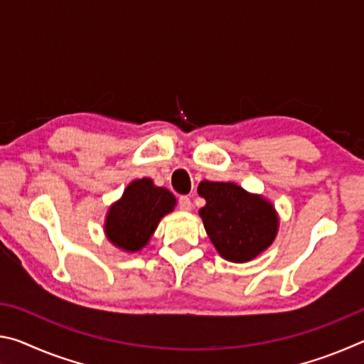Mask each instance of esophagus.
<instances>
[{
    "label": "esophagus",
    "instance_id": "obj_1",
    "mask_svg": "<svg viewBox=\"0 0 364 364\" xmlns=\"http://www.w3.org/2000/svg\"><path fill=\"white\" fill-rule=\"evenodd\" d=\"M178 207H180V210L183 212H189L191 208H193V202L188 196H181L180 199H178Z\"/></svg>",
    "mask_w": 364,
    "mask_h": 364
}]
</instances>
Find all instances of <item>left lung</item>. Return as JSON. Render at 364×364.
<instances>
[{
	"instance_id": "8db88e82",
	"label": "left lung",
	"mask_w": 364,
	"mask_h": 364,
	"mask_svg": "<svg viewBox=\"0 0 364 364\" xmlns=\"http://www.w3.org/2000/svg\"><path fill=\"white\" fill-rule=\"evenodd\" d=\"M205 199L199 215L218 254L234 263L249 262L267 250L278 234V213L263 196L234 183L202 181Z\"/></svg>"
}]
</instances>
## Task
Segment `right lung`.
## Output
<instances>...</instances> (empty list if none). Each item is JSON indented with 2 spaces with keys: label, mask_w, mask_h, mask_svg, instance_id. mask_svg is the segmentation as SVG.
<instances>
[{
  "label": "right lung",
  "mask_w": 364,
  "mask_h": 364,
  "mask_svg": "<svg viewBox=\"0 0 364 364\" xmlns=\"http://www.w3.org/2000/svg\"><path fill=\"white\" fill-rule=\"evenodd\" d=\"M175 205V196L168 189L156 186L151 178L134 180L110 205L104 231L115 247L138 252L149 242L159 221L173 212Z\"/></svg>",
  "instance_id": "obj_1"
}]
</instances>
